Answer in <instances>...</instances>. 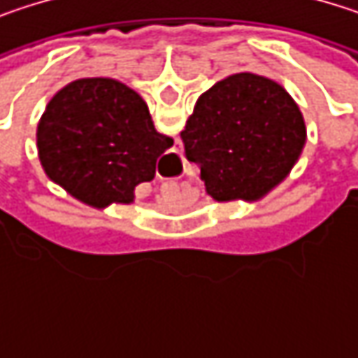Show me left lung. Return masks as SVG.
Returning <instances> with one entry per match:
<instances>
[{"label":"left lung","mask_w":358,"mask_h":358,"mask_svg":"<svg viewBox=\"0 0 358 358\" xmlns=\"http://www.w3.org/2000/svg\"><path fill=\"white\" fill-rule=\"evenodd\" d=\"M180 136L213 201L252 203L288 178L305 149L307 126L282 85L238 72L196 99Z\"/></svg>","instance_id":"obj_1"}]
</instances>
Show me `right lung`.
<instances>
[{"label":"right lung","mask_w":358,"mask_h":358,"mask_svg":"<svg viewBox=\"0 0 358 358\" xmlns=\"http://www.w3.org/2000/svg\"><path fill=\"white\" fill-rule=\"evenodd\" d=\"M174 141L155 130L143 97L115 78H78L59 89L36 126V151L51 182L85 205L134 203Z\"/></svg>","instance_id":"right-lung-1"}]
</instances>
